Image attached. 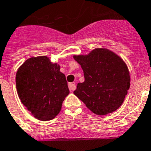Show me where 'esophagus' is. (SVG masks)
<instances>
[{
    "mask_svg": "<svg viewBox=\"0 0 151 151\" xmlns=\"http://www.w3.org/2000/svg\"><path fill=\"white\" fill-rule=\"evenodd\" d=\"M76 88V83H68V89L70 91H74Z\"/></svg>",
    "mask_w": 151,
    "mask_h": 151,
    "instance_id": "esophagus-1",
    "label": "esophagus"
}]
</instances>
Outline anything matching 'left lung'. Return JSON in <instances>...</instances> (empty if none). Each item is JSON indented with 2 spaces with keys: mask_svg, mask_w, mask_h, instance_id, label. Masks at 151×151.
<instances>
[{
  "mask_svg": "<svg viewBox=\"0 0 151 151\" xmlns=\"http://www.w3.org/2000/svg\"><path fill=\"white\" fill-rule=\"evenodd\" d=\"M84 73L74 94L97 115L113 113L122 105L130 77L120 57L106 48H96L87 55H74Z\"/></svg>",
  "mask_w": 151,
  "mask_h": 151,
  "instance_id": "left-lung-1",
  "label": "left lung"
}]
</instances>
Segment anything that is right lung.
<instances>
[{"mask_svg": "<svg viewBox=\"0 0 151 151\" xmlns=\"http://www.w3.org/2000/svg\"><path fill=\"white\" fill-rule=\"evenodd\" d=\"M16 88L22 104L42 121L58 115L69 93L60 66L46 56L32 57L24 62L16 73Z\"/></svg>", "mask_w": 151, "mask_h": 151, "instance_id": "add662e5", "label": "right lung"}]
</instances>
